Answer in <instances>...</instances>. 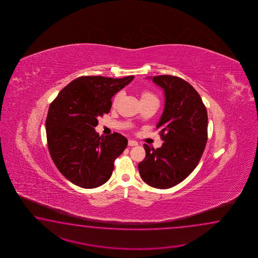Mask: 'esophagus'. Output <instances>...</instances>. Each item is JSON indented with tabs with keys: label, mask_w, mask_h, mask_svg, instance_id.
I'll return each mask as SVG.
<instances>
[{
	"label": "esophagus",
	"mask_w": 258,
	"mask_h": 258,
	"mask_svg": "<svg viewBox=\"0 0 258 258\" xmlns=\"http://www.w3.org/2000/svg\"><path fill=\"white\" fill-rule=\"evenodd\" d=\"M128 145H129L130 147H135V146H137V145H138V143H137L136 140L129 139V140H128Z\"/></svg>",
	"instance_id": "34e87169"
}]
</instances>
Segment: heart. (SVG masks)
Here are the masks:
<instances>
[{"label":"heart","instance_id":"heart-1","mask_svg":"<svg viewBox=\"0 0 258 258\" xmlns=\"http://www.w3.org/2000/svg\"><path fill=\"white\" fill-rule=\"evenodd\" d=\"M120 97H121V93H118L115 96V98H114V100H113V102L116 103L117 101H118V99H120ZM148 98H155L152 94L149 93V92H144L142 94V96H141V99H148Z\"/></svg>","mask_w":258,"mask_h":258}]
</instances>
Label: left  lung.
I'll return each instance as SVG.
<instances>
[{
  "mask_svg": "<svg viewBox=\"0 0 258 258\" xmlns=\"http://www.w3.org/2000/svg\"><path fill=\"white\" fill-rule=\"evenodd\" d=\"M164 91V109L156 128L163 144L144 145L146 158L138 164L143 181L168 189L183 181L198 166L208 141V112L197 90L172 76L147 77Z\"/></svg>",
  "mask_w": 258,
  "mask_h": 258,
  "instance_id": "8db88e82",
  "label": "left lung"
}]
</instances>
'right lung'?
<instances>
[{"label": "right lung", "instance_id": "add662e5", "mask_svg": "<svg viewBox=\"0 0 258 258\" xmlns=\"http://www.w3.org/2000/svg\"><path fill=\"white\" fill-rule=\"evenodd\" d=\"M134 78L78 77L49 106L46 119L49 154L60 173L77 186L91 189L104 184L116 158L126 148L123 136L99 137L95 127L99 116L110 112L112 97Z\"/></svg>", "mask_w": 258, "mask_h": 258}]
</instances>
